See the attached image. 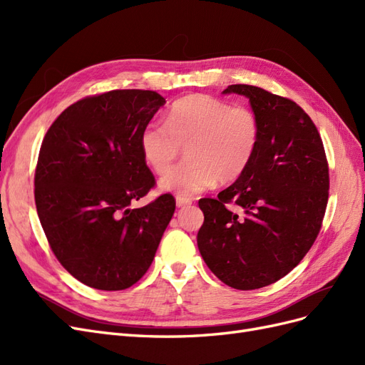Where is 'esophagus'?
<instances>
[{
  "label": "esophagus",
  "instance_id": "1",
  "mask_svg": "<svg viewBox=\"0 0 365 365\" xmlns=\"http://www.w3.org/2000/svg\"><path fill=\"white\" fill-rule=\"evenodd\" d=\"M192 200L190 197H185V196H176V205L178 207H185V205H190Z\"/></svg>",
  "mask_w": 365,
  "mask_h": 365
}]
</instances>
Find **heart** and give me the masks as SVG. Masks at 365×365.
Instances as JSON below:
<instances>
[{
    "mask_svg": "<svg viewBox=\"0 0 365 365\" xmlns=\"http://www.w3.org/2000/svg\"><path fill=\"white\" fill-rule=\"evenodd\" d=\"M260 135V120L251 108L192 94L170 106L165 123L152 121L145 126L140 148L149 168L164 173L187 146L189 161L176 165L160 185L178 196H192L217 178L222 182L237 180L256 155Z\"/></svg>",
    "mask_w": 365,
    "mask_h": 365,
    "instance_id": "1",
    "label": "heart"
}]
</instances>
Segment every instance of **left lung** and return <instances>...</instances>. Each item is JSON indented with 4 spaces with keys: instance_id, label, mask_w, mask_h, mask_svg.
Wrapping results in <instances>:
<instances>
[{
    "instance_id": "left-lung-1",
    "label": "left lung",
    "mask_w": 365,
    "mask_h": 365,
    "mask_svg": "<svg viewBox=\"0 0 365 365\" xmlns=\"http://www.w3.org/2000/svg\"><path fill=\"white\" fill-rule=\"evenodd\" d=\"M224 93L250 98L262 126L250 168L217 197H202L197 248L216 277L235 289H259L292 271L322 230L329 200L323 140L304 109L254 85ZM237 205L244 217L227 210Z\"/></svg>"
}]
</instances>
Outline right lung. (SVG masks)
<instances>
[{"instance_id": "obj_1", "label": "right lung", "mask_w": 365, "mask_h": 365, "mask_svg": "<svg viewBox=\"0 0 365 365\" xmlns=\"http://www.w3.org/2000/svg\"><path fill=\"white\" fill-rule=\"evenodd\" d=\"M165 103L157 91L113 90L70 105L42 140L35 202L54 256L74 279L102 291L130 288L149 269L175 197L141 208L155 185L141 130Z\"/></svg>"}]
</instances>
